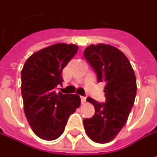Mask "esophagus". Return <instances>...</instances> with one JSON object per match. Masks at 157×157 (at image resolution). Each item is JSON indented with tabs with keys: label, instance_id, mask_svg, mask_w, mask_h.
Masks as SVG:
<instances>
[{
	"label": "esophagus",
	"instance_id": "esophagus-1",
	"mask_svg": "<svg viewBox=\"0 0 157 157\" xmlns=\"http://www.w3.org/2000/svg\"><path fill=\"white\" fill-rule=\"evenodd\" d=\"M80 98H81V101H82V104L86 103V97H83V96H81V97H80Z\"/></svg>",
	"mask_w": 157,
	"mask_h": 157
}]
</instances>
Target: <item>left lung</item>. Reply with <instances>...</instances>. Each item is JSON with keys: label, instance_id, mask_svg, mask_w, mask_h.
Wrapping results in <instances>:
<instances>
[{"label": "left lung", "instance_id": "obj_1", "mask_svg": "<svg viewBox=\"0 0 157 157\" xmlns=\"http://www.w3.org/2000/svg\"><path fill=\"white\" fill-rule=\"evenodd\" d=\"M84 56L97 73L98 82L105 84L106 97L105 103L86 98L93 104L95 114L83 121L84 128L90 140L107 143L128 121L137 93L136 76L126 55L113 45L91 44L85 49Z\"/></svg>", "mask_w": 157, "mask_h": 157}]
</instances>
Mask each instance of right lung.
<instances>
[{
  "label": "right lung",
  "mask_w": 157,
  "mask_h": 157,
  "mask_svg": "<svg viewBox=\"0 0 157 157\" xmlns=\"http://www.w3.org/2000/svg\"><path fill=\"white\" fill-rule=\"evenodd\" d=\"M76 44L59 43L33 53L21 71L24 112L40 139L53 140L64 132L71 113L80 107V97L54 90L62 84L61 71L76 54Z\"/></svg>",
  "instance_id": "1"
}]
</instances>
